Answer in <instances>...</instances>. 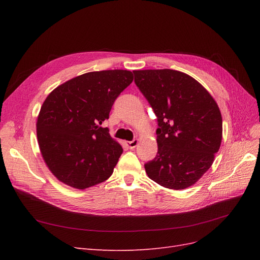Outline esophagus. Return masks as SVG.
Returning <instances> with one entry per match:
<instances>
[{"label": "esophagus", "instance_id": "esophagus-1", "mask_svg": "<svg viewBox=\"0 0 260 260\" xmlns=\"http://www.w3.org/2000/svg\"><path fill=\"white\" fill-rule=\"evenodd\" d=\"M125 144H127V146H128L130 149H133V148H136V147L138 146L139 140H138V139H135V140H132V141H128V142H125Z\"/></svg>", "mask_w": 260, "mask_h": 260}]
</instances>
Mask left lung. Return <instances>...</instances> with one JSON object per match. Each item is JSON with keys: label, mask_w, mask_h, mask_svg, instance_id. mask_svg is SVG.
<instances>
[{"label": "left lung", "mask_w": 260, "mask_h": 260, "mask_svg": "<svg viewBox=\"0 0 260 260\" xmlns=\"http://www.w3.org/2000/svg\"><path fill=\"white\" fill-rule=\"evenodd\" d=\"M135 82L158 121V152L144 165L149 179L171 190L195 184L211 167L222 140V117L209 92L184 73L135 70Z\"/></svg>", "instance_id": "8db88e82"}]
</instances>
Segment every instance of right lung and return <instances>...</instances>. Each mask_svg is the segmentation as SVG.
<instances>
[{"instance_id":"add662e5","label":"right lung","mask_w":260,"mask_h":260,"mask_svg":"<svg viewBox=\"0 0 260 260\" xmlns=\"http://www.w3.org/2000/svg\"><path fill=\"white\" fill-rule=\"evenodd\" d=\"M132 80L129 70L91 72L58 85L45 99L37 120L38 143L60 182L84 190L112 176L122 147L100 124Z\"/></svg>"}]
</instances>
